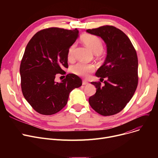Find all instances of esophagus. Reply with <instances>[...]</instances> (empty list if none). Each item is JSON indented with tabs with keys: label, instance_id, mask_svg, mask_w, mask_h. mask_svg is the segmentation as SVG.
I'll use <instances>...</instances> for the list:
<instances>
[{
	"label": "esophagus",
	"instance_id": "34e87169",
	"mask_svg": "<svg viewBox=\"0 0 158 158\" xmlns=\"http://www.w3.org/2000/svg\"><path fill=\"white\" fill-rule=\"evenodd\" d=\"M88 85V82L86 81H82V85Z\"/></svg>",
	"mask_w": 158,
	"mask_h": 158
}]
</instances>
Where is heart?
<instances>
[{"label":"heart","instance_id":"b5f03b06","mask_svg":"<svg viewBox=\"0 0 158 158\" xmlns=\"http://www.w3.org/2000/svg\"><path fill=\"white\" fill-rule=\"evenodd\" d=\"M81 41L91 51L95 54H100L104 48L102 41L100 38L95 35L90 34L84 35L81 37ZM76 47V44H73L69 49L67 57L69 61H72L74 60V51ZM94 70L95 66L93 64L81 63H77L73 66L72 69V72L74 74L83 77H88L89 73L94 72Z\"/></svg>","mask_w":158,"mask_h":158}]
</instances>
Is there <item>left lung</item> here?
Segmentation results:
<instances>
[{"instance_id":"1","label":"left lung","mask_w":158,"mask_h":158,"mask_svg":"<svg viewBox=\"0 0 158 158\" xmlns=\"http://www.w3.org/2000/svg\"><path fill=\"white\" fill-rule=\"evenodd\" d=\"M86 32L102 38L107 46L105 62L95 73L107 80L103 86L100 81L91 82L97 91L89 98V104L101 115L115 114L126 106L138 86L136 50L125 33L114 26H103Z\"/></svg>"}]
</instances>
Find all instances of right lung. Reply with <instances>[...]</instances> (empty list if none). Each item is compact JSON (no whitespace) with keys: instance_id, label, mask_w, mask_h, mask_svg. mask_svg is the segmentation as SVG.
Listing matches in <instances>:
<instances>
[{"instance_id":"1","label":"right lung","mask_w":158,"mask_h":158,"mask_svg":"<svg viewBox=\"0 0 158 158\" xmlns=\"http://www.w3.org/2000/svg\"><path fill=\"white\" fill-rule=\"evenodd\" d=\"M77 29L50 27L37 32L30 40L20 63L21 88L23 97L36 112L45 115L61 110L69 94L82 85L77 76L69 73L61 82L58 74L68 68V51L78 37Z\"/></svg>"}]
</instances>
